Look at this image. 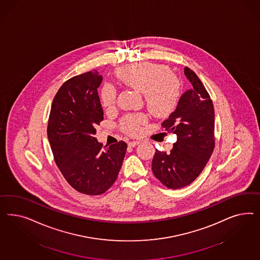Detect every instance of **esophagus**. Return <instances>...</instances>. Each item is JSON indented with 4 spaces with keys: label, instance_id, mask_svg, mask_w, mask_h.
Here are the masks:
<instances>
[{
    "label": "esophagus",
    "instance_id": "1",
    "mask_svg": "<svg viewBox=\"0 0 260 260\" xmlns=\"http://www.w3.org/2000/svg\"><path fill=\"white\" fill-rule=\"evenodd\" d=\"M138 144H140L139 140H134V141L128 142V146H129V147H135V146H137Z\"/></svg>",
    "mask_w": 260,
    "mask_h": 260
}]
</instances>
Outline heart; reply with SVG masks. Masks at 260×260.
<instances>
[{
    "label": "heart",
    "instance_id": "b5f03b06",
    "mask_svg": "<svg viewBox=\"0 0 260 260\" xmlns=\"http://www.w3.org/2000/svg\"><path fill=\"white\" fill-rule=\"evenodd\" d=\"M117 76L127 87L144 94L148 109L155 117H169L176 110L181 97V85L167 66L150 62L134 63L120 69ZM101 100L105 108H111L116 100L115 88L105 85ZM146 121L144 114L128 115L122 121V127L134 135L139 133L140 126Z\"/></svg>",
    "mask_w": 260,
    "mask_h": 260
}]
</instances>
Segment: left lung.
<instances>
[{"mask_svg": "<svg viewBox=\"0 0 260 260\" xmlns=\"http://www.w3.org/2000/svg\"><path fill=\"white\" fill-rule=\"evenodd\" d=\"M191 88L180 97L173 114L162 123L169 133L177 135L170 153L156 150L152 173L169 189H180L197 179L214 149L213 101L196 72L184 69Z\"/></svg>", "mask_w": 260, "mask_h": 260, "instance_id": "8db88e82", "label": "left lung"}]
</instances>
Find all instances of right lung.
<instances>
[{
	"label": "right lung",
	"instance_id": "1",
	"mask_svg": "<svg viewBox=\"0 0 260 260\" xmlns=\"http://www.w3.org/2000/svg\"><path fill=\"white\" fill-rule=\"evenodd\" d=\"M102 80L93 71L64 82L53 99L47 125L56 165L73 189L88 196L102 194L113 185L126 150L124 141L103 150L94 137L95 126L104 119L97 91Z\"/></svg>",
	"mask_w": 260,
	"mask_h": 260
}]
</instances>
